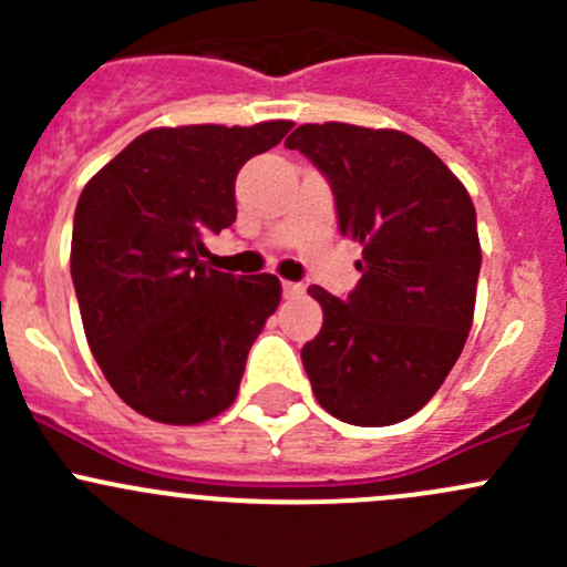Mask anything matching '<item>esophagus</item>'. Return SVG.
<instances>
[{
    "mask_svg": "<svg viewBox=\"0 0 567 567\" xmlns=\"http://www.w3.org/2000/svg\"><path fill=\"white\" fill-rule=\"evenodd\" d=\"M282 293H285V299H293V296L305 293V285H299V282H282Z\"/></svg>",
    "mask_w": 567,
    "mask_h": 567,
    "instance_id": "obj_1",
    "label": "esophagus"
}]
</instances>
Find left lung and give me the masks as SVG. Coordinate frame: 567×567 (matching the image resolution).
<instances>
[{
    "instance_id": "1",
    "label": "left lung",
    "mask_w": 567,
    "mask_h": 567,
    "mask_svg": "<svg viewBox=\"0 0 567 567\" xmlns=\"http://www.w3.org/2000/svg\"><path fill=\"white\" fill-rule=\"evenodd\" d=\"M329 181L337 225L362 244L348 299L312 285L323 307L301 348L318 403L348 425L381 427L422 409L472 329L480 277L477 214L447 164L392 128L307 123L285 140Z\"/></svg>"
}]
</instances>
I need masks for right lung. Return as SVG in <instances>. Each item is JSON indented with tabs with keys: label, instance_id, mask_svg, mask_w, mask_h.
<instances>
[{
	"label": "right lung",
	"instance_id": "1",
	"mask_svg": "<svg viewBox=\"0 0 567 567\" xmlns=\"http://www.w3.org/2000/svg\"><path fill=\"white\" fill-rule=\"evenodd\" d=\"M290 128H153L84 186L71 241L79 312L106 381L140 414L199 425L236 400L282 285L214 271L205 238L236 221L238 169Z\"/></svg>",
	"mask_w": 567,
	"mask_h": 567
}]
</instances>
